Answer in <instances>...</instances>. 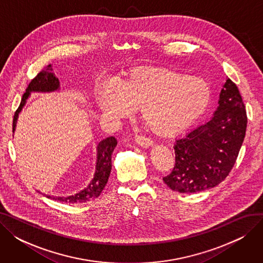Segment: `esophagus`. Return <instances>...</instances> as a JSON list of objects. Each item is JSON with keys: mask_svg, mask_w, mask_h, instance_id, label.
Returning a JSON list of instances; mask_svg holds the SVG:
<instances>
[{"mask_svg": "<svg viewBox=\"0 0 263 263\" xmlns=\"http://www.w3.org/2000/svg\"><path fill=\"white\" fill-rule=\"evenodd\" d=\"M134 141L137 145H140L142 147H149V146L153 145V141L148 139V137H146V136H143V135H135Z\"/></svg>", "mask_w": 263, "mask_h": 263, "instance_id": "obj_1", "label": "esophagus"}]
</instances>
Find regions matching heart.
Listing matches in <instances>:
<instances>
[{
  "label": "heart",
  "instance_id": "b5f03b06",
  "mask_svg": "<svg viewBox=\"0 0 263 263\" xmlns=\"http://www.w3.org/2000/svg\"><path fill=\"white\" fill-rule=\"evenodd\" d=\"M211 101L204 80L161 67L136 68L116 86L102 88L98 103L109 118L130 117L140 108L141 119L155 134L174 136L199 118Z\"/></svg>",
  "mask_w": 263,
  "mask_h": 263
}]
</instances>
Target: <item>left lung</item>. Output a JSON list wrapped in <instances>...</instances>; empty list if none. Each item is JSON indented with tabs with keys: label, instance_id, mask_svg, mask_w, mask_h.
<instances>
[{
	"label": "left lung",
	"instance_id": "1",
	"mask_svg": "<svg viewBox=\"0 0 263 263\" xmlns=\"http://www.w3.org/2000/svg\"><path fill=\"white\" fill-rule=\"evenodd\" d=\"M246 126L240 91L227 79L211 120L176 141V163L163 178L165 184L179 193H198L224 181L238 158Z\"/></svg>",
	"mask_w": 263,
	"mask_h": 263
}]
</instances>
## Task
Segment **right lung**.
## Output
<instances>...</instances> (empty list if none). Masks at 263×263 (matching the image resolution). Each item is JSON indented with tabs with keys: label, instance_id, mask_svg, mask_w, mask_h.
Segmentation results:
<instances>
[{
	"label": "right lung",
	"instance_id": "obj_1",
	"mask_svg": "<svg viewBox=\"0 0 263 263\" xmlns=\"http://www.w3.org/2000/svg\"><path fill=\"white\" fill-rule=\"evenodd\" d=\"M52 70L53 69L51 65H49L45 71L39 72L30 82L29 86H27L22 97L21 103L18 109L16 110L15 116H13L12 132H15L19 113L21 112L22 107L25 105L26 99L29 98L31 92H51V91L60 89V81L57 77H55ZM116 145H117V141L115 137L109 136L102 140L98 144V146H97L96 172L91 182L88 184L87 187H85L84 190L81 191L80 193H77L76 195H72V196H67V197H52L50 195H46V196L48 198L59 200L61 202L64 201V202H70V203L86 202L98 197L107 183L110 170H112V154Z\"/></svg>",
	"mask_w": 263,
	"mask_h": 263
}]
</instances>
